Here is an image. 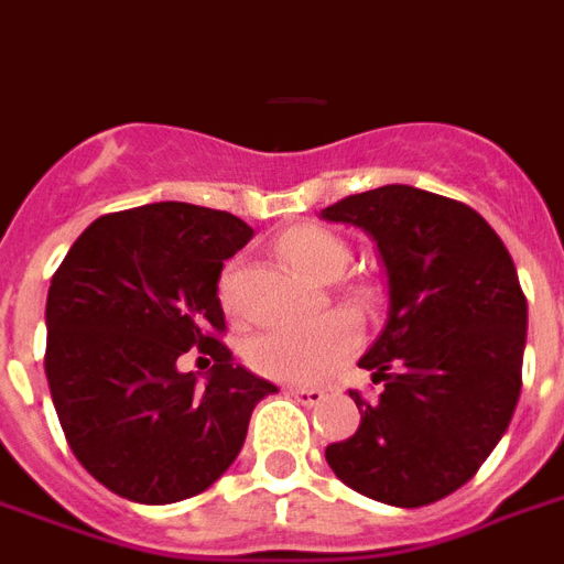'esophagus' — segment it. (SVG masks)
<instances>
[{
	"mask_svg": "<svg viewBox=\"0 0 564 564\" xmlns=\"http://www.w3.org/2000/svg\"><path fill=\"white\" fill-rule=\"evenodd\" d=\"M286 391H290L292 397H295V400L301 402V405H322L324 397H327V393H324L322 388H301V386H292V388H286Z\"/></svg>",
	"mask_w": 564,
	"mask_h": 564,
	"instance_id": "esophagus-1",
	"label": "esophagus"
}]
</instances>
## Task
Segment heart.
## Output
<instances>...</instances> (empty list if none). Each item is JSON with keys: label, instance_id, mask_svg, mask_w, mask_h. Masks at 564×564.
<instances>
[{"label": "heart", "instance_id": "b5f03b06", "mask_svg": "<svg viewBox=\"0 0 564 564\" xmlns=\"http://www.w3.org/2000/svg\"><path fill=\"white\" fill-rule=\"evenodd\" d=\"M278 249L297 272H304L313 281H333L347 267V242L329 228L322 226H295L283 231ZM219 301L226 310H235V272L228 269L219 278ZM354 315L329 313L313 324L301 327H272L251 338L249 365L263 377L313 386L333 377L341 361L354 354L356 347Z\"/></svg>", "mask_w": 564, "mask_h": 564}]
</instances>
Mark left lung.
I'll list each match as a JSON object with an SVG mask.
<instances>
[{
    "label": "left lung",
    "mask_w": 564,
    "mask_h": 564,
    "mask_svg": "<svg viewBox=\"0 0 564 564\" xmlns=\"http://www.w3.org/2000/svg\"><path fill=\"white\" fill-rule=\"evenodd\" d=\"M322 217L365 228L388 274L386 327L359 359L379 397L350 391L361 423L327 464L373 501L434 505L478 473L519 402L528 301L510 251L478 210L411 185Z\"/></svg>",
    "instance_id": "1"
}]
</instances>
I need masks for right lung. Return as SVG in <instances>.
Returning <instances> with one entry per match:
<instances>
[{"instance_id":"add662e5","label":"right lung","mask_w":564,"mask_h":564,"mask_svg":"<svg viewBox=\"0 0 564 564\" xmlns=\"http://www.w3.org/2000/svg\"><path fill=\"white\" fill-rule=\"evenodd\" d=\"M240 217L187 203L104 214L77 237L45 301V377L86 473L139 505L199 496L240 455L278 388L235 365L217 281L251 240ZM191 346L205 383L175 361Z\"/></svg>"}]
</instances>
